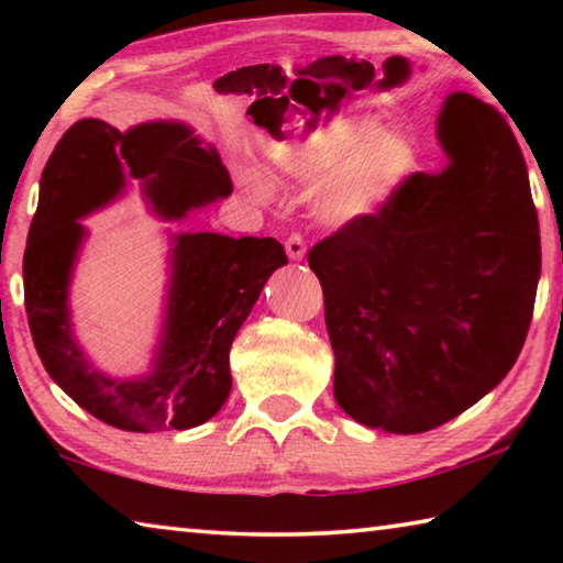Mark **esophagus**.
I'll return each mask as SVG.
<instances>
[{
    "label": "esophagus",
    "instance_id": "esophagus-1",
    "mask_svg": "<svg viewBox=\"0 0 563 563\" xmlns=\"http://www.w3.org/2000/svg\"><path fill=\"white\" fill-rule=\"evenodd\" d=\"M305 251H308V247H305L302 235L300 233H290L288 241H285V253H288V258L302 261L305 258Z\"/></svg>",
    "mask_w": 563,
    "mask_h": 563
}]
</instances>
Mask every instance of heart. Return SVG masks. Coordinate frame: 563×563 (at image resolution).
<instances>
[{
    "instance_id": "heart-1",
    "label": "heart",
    "mask_w": 563,
    "mask_h": 563,
    "mask_svg": "<svg viewBox=\"0 0 563 563\" xmlns=\"http://www.w3.org/2000/svg\"><path fill=\"white\" fill-rule=\"evenodd\" d=\"M283 174L320 188L318 208L330 223H347L379 206L412 168V148L393 133H375L362 121H332L308 136L275 146Z\"/></svg>"
}]
</instances>
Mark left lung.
<instances>
[{
  "label": "left lung",
  "mask_w": 563,
  "mask_h": 563,
  "mask_svg": "<svg viewBox=\"0 0 563 563\" xmlns=\"http://www.w3.org/2000/svg\"><path fill=\"white\" fill-rule=\"evenodd\" d=\"M452 164L412 174L377 213L310 247L335 352V399L367 427L415 434L497 387L527 340L541 273L527 164L504 113L452 93Z\"/></svg>",
  "instance_id": "8db88e82"
}]
</instances>
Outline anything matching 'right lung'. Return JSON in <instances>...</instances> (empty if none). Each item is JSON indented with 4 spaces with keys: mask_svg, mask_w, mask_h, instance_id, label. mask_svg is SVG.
I'll list each match as a JSON object with an SVG mask.
<instances>
[{
    "mask_svg": "<svg viewBox=\"0 0 563 563\" xmlns=\"http://www.w3.org/2000/svg\"><path fill=\"white\" fill-rule=\"evenodd\" d=\"M123 170L144 178L166 218H184L188 208L233 190L216 151L201 148L180 123H141L121 133L99 119L76 121L42 174L22 265L26 318L46 373L89 415L126 432L190 430L228 399L235 332L288 258L275 238L178 235L156 373L139 383L103 377L71 338L66 292L84 238L76 218L111 201L123 188Z\"/></svg>",
    "mask_w": 563,
    "mask_h": 563,
    "instance_id": "add662e5",
    "label": "right lung"
}]
</instances>
